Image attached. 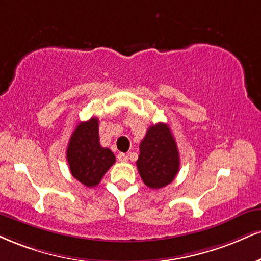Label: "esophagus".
Instances as JSON below:
<instances>
[{
    "label": "esophagus",
    "instance_id": "esophagus-1",
    "mask_svg": "<svg viewBox=\"0 0 261 261\" xmlns=\"http://www.w3.org/2000/svg\"><path fill=\"white\" fill-rule=\"evenodd\" d=\"M118 161L121 163H126L128 161V156L125 153H119L118 154Z\"/></svg>",
    "mask_w": 261,
    "mask_h": 261
}]
</instances>
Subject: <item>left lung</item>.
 I'll use <instances>...</instances> for the list:
<instances>
[{
	"instance_id": "left-lung-1",
	"label": "left lung",
	"mask_w": 261,
	"mask_h": 261,
	"mask_svg": "<svg viewBox=\"0 0 261 261\" xmlns=\"http://www.w3.org/2000/svg\"><path fill=\"white\" fill-rule=\"evenodd\" d=\"M136 165L146 186L158 190L171 184L180 169V155L168 125L158 122L147 130Z\"/></svg>"
}]
</instances>
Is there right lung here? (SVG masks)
Masks as SVG:
<instances>
[{"label": "right lung", "mask_w": 261, "mask_h": 261, "mask_svg": "<svg viewBox=\"0 0 261 261\" xmlns=\"http://www.w3.org/2000/svg\"><path fill=\"white\" fill-rule=\"evenodd\" d=\"M98 119L91 118L77 125L67 148V161L71 175L87 187H95L115 163L109 148L99 144Z\"/></svg>", "instance_id": "add662e5"}]
</instances>
